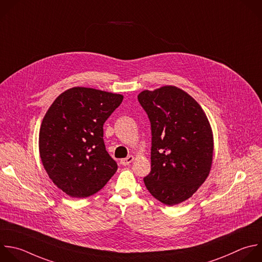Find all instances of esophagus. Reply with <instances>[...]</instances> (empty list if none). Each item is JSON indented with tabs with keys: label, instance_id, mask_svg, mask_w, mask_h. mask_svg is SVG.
I'll list each match as a JSON object with an SVG mask.
<instances>
[{
	"label": "esophagus",
	"instance_id": "1",
	"mask_svg": "<svg viewBox=\"0 0 262 262\" xmlns=\"http://www.w3.org/2000/svg\"><path fill=\"white\" fill-rule=\"evenodd\" d=\"M134 159H135V157H134L133 155H129V156H127L126 158H122V159L120 160V163H121L122 165H128L132 161H134Z\"/></svg>",
	"mask_w": 262,
	"mask_h": 262
}]
</instances>
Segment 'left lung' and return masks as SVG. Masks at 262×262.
I'll return each mask as SVG.
<instances>
[{
    "label": "left lung",
    "mask_w": 262,
    "mask_h": 262,
    "mask_svg": "<svg viewBox=\"0 0 262 262\" xmlns=\"http://www.w3.org/2000/svg\"><path fill=\"white\" fill-rule=\"evenodd\" d=\"M151 123V171L144 178L149 192L167 206L189 198L206 181L214 141L199 103L176 86H162L138 96Z\"/></svg>",
    "instance_id": "8db88e82"
}]
</instances>
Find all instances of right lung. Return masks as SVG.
Returning <instances> with one entry per match:
<instances>
[{"label":"right lung","instance_id":"add662e5","mask_svg":"<svg viewBox=\"0 0 262 262\" xmlns=\"http://www.w3.org/2000/svg\"><path fill=\"white\" fill-rule=\"evenodd\" d=\"M122 100L121 95L73 87L46 112L39 134L40 157L49 178L66 194L91 196L116 172L103 126Z\"/></svg>","mask_w":262,"mask_h":262}]
</instances>
